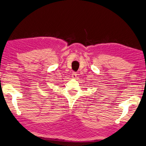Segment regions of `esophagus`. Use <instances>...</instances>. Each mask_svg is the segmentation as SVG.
Instances as JSON below:
<instances>
[{"label":"esophagus","instance_id":"34e87169","mask_svg":"<svg viewBox=\"0 0 146 146\" xmlns=\"http://www.w3.org/2000/svg\"><path fill=\"white\" fill-rule=\"evenodd\" d=\"M77 76V74L76 72H73L72 73V77L73 78H76Z\"/></svg>","mask_w":146,"mask_h":146}]
</instances>
